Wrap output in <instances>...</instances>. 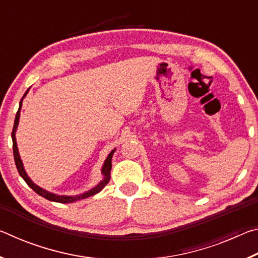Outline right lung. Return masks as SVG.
<instances>
[{
  "label": "right lung",
  "mask_w": 258,
  "mask_h": 258,
  "mask_svg": "<svg viewBox=\"0 0 258 258\" xmlns=\"http://www.w3.org/2000/svg\"><path fill=\"white\" fill-rule=\"evenodd\" d=\"M28 93V90L26 91V93L24 94L23 99L26 97V94ZM23 99L20 100V103H19V109L18 111H17V115H16V118H15V124H14V130H12V148H14V157H15V163L17 166V169H18V172L20 174V176L24 178L25 182L27 183L29 187H32V189L36 192L37 195L42 196L43 198H45L47 200H50V202H55V203H61V204H69V203H74V202H77V200H81V199H85V198H89L91 196H94L95 194H98V192L101 191L104 186H106L107 183L110 180V169H111V159H112V155L113 152H115L116 149H113L110 154L108 155L107 159L104 160V164L102 166V175H103V180L99 183L98 185H95L93 189H91L89 191L84 192V194L82 195H78V196H58V195H54L52 194V192L46 191L44 189H42L38 185L35 184V183L30 180L28 177L27 173H26L25 168H24V165H23V161L20 159V156H19V151H18V147H17V142H16V131L17 127H18V123H19V117H20V110H21V104H23Z\"/></svg>",
  "instance_id": "add662e5"
}]
</instances>
